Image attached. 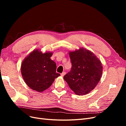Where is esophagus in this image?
<instances>
[{"label":"esophagus","mask_w":126,"mask_h":126,"mask_svg":"<svg viewBox=\"0 0 126 126\" xmlns=\"http://www.w3.org/2000/svg\"><path fill=\"white\" fill-rule=\"evenodd\" d=\"M66 74V72H63V73H62L61 74V76H62V77H63L64 76V75Z\"/></svg>","instance_id":"1"}]
</instances>
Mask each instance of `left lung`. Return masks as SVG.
<instances>
[{"mask_svg":"<svg viewBox=\"0 0 126 126\" xmlns=\"http://www.w3.org/2000/svg\"><path fill=\"white\" fill-rule=\"evenodd\" d=\"M69 57L71 68L63 79L76 94H87L100 80L102 73L100 61L93 52L83 48L70 52Z\"/></svg>","mask_w":126,"mask_h":126,"instance_id":"left-lung-1","label":"left lung"}]
</instances>
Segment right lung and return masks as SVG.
<instances>
[{
  "instance_id": "1",
  "label": "right lung",
  "mask_w": 126,
  "mask_h": 126,
  "mask_svg": "<svg viewBox=\"0 0 126 126\" xmlns=\"http://www.w3.org/2000/svg\"><path fill=\"white\" fill-rule=\"evenodd\" d=\"M52 52L43 54L33 50L25 58L21 72L26 83L30 88L42 92L51 86L55 78L60 75L56 72L57 66L50 59Z\"/></svg>"
}]
</instances>
